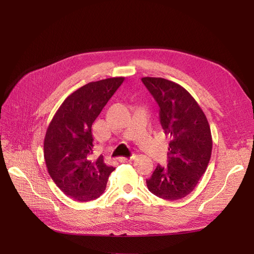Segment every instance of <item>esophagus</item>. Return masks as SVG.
Returning <instances> with one entry per match:
<instances>
[{
  "mask_svg": "<svg viewBox=\"0 0 254 254\" xmlns=\"http://www.w3.org/2000/svg\"><path fill=\"white\" fill-rule=\"evenodd\" d=\"M133 158H134V156H131L130 158H127V157H121V158L119 159V161H120V162H129V161H131Z\"/></svg>",
  "mask_w": 254,
  "mask_h": 254,
  "instance_id": "obj_1",
  "label": "esophagus"
}]
</instances>
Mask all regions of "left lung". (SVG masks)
<instances>
[{
    "label": "left lung",
    "instance_id": "obj_1",
    "mask_svg": "<svg viewBox=\"0 0 254 254\" xmlns=\"http://www.w3.org/2000/svg\"><path fill=\"white\" fill-rule=\"evenodd\" d=\"M160 107V123L171 137L168 163L158 164L146 180L153 195L178 200L193 190L205 173L212 153L209 122L200 106L180 84L161 77H143Z\"/></svg>",
    "mask_w": 254,
    "mask_h": 254
}]
</instances>
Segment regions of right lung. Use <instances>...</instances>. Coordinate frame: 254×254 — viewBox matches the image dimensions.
I'll return each mask as SVG.
<instances>
[{
    "label": "right lung",
    "mask_w": 254,
    "mask_h": 254,
    "mask_svg": "<svg viewBox=\"0 0 254 254\" xmlns=\"http://www.w3.org/2000/svg\"><path fill=\"white\" fill-rule=\"evenodd\" d=\"M124 79L84 84L64 99L47 129L43 152L48 172L57 187L77 201L101 196L115 170L102 155L96 156L92 125Z\"/></svg>",
    "instance_id": "obj_1"
}]
</instances>
